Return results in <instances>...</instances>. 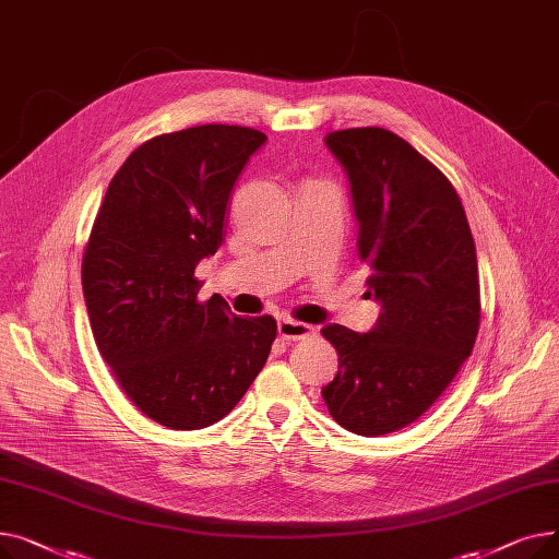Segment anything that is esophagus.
I'll return each mask as SVG.
<instances>
[{
  "label": "esophagus",
  "mask_w": 559,
  "mask_h": 559,
  "mask_svg": "<svg viewBox=\"0 0 559 559\" xmlns=\"http://www.w3.org/2000/svg\"><path fill=\"white\" fill-rule=\"evenodd\" d=\"M278 335L287 342H297L314 335V329L310 324H304V321L297 319H281L278 321Z\"/></svg>",
  "instance_id": "1"
}]
</instances>
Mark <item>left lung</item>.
Listing matches in <instances>:
<instances>
[{
    "instance_id": "left-lung-1",
    "label": "left lung",
    "mask_w": 559,
    "mask_h": 559,
    "mask_svg": "<svg viewBox=\"0 0 559 559\" xmlns=\"http://www.w3.org/2000/svg\"><path fill=\"white\" fill-rule=\"evenodd\" d=\"M326 144L348 174L367 295L383 312L365 335L321 329L340 362L321 396L342 428L390 435L417 421L472 356L476 245L453 183L413 144L380 127L333 131Z\"/></svg>"
}]
</instances>
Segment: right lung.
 <instances>
[{"instance_id": "add662e5", "label": "right lung", "mask_w": 559, "mask_h": 559, "mask_svg": "<svg viewBox=\"0 0 559 559\" xmlns=\"http://www.w3.org/2000/svg\"><path fill=\"white\" fill-rule=\"evenodd\" d=\"M267 135L203 124L140 144L117 169L83 249L97 348L142 415L171 430L224 419L276 340V319L199 301L194 270L224 235L230 190Z\"/></svg>"}]
</instances>
